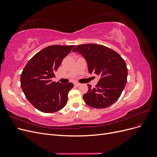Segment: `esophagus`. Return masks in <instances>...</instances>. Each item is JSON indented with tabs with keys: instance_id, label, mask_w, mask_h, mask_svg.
I'll use <instances>...</instances> for the list:
<instances>
[{
	"instance_id": "obj_1",
	"label": "esophagus",
	"mask_w": 157,
	"mask_h": 157,
	"mask_svg": "<svg viewBox=\"0 0 157 157\" xmlns=\"http://www.w3.org/2000/svg\"><path fill=\"white\" fill-rule=\"evenodd\" d=\"M74 84H75V86H78L80 85V84L79 82H75Z\"/></svg>"
}]
</instances>
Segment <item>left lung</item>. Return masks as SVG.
Segmentation results:
<instances>
[{"label":"left lung","mask_w":157,"mask_h":157,"mask_svg":"<svg viewBox=\"0 0 157 157\" xmlns=\"http://www.w3.org/2000/svg\"><path fill=\"white\" fill-rule=\"evenodd\" d=\"M86 59L90 73L101 77L95 88L88 84V91L83 96L88 105L97 109L115 103L127 82L128 69L125 61L117 52L97 44L78 45L73 49Z\"/></svg>","instance_id":"8db88e82"}]
</instances>
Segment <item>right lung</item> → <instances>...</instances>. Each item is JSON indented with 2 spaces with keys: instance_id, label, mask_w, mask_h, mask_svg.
I'll list each match as a JSON object with an SVG mask.
<instances>
[{
  "instance_id": "obj_1",
  "label": "right lung",
  "mask_w": 157,
  "mask_h": 157,
  "mask_svg": "<svg viewBox=\"0 0 157 157\" xmlns=\"http://www.w3.org/2000/svg\"><path fill=\"white\" fill-rule=\"evenodd\" d=\"M75 46L52 45L39 51L28 61L21 74V87L26 98L38 110L55 113L62 109L73 84L53 82L54 73Z\"/></svg>"
}]
</instances>
